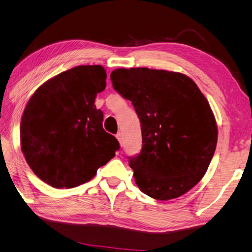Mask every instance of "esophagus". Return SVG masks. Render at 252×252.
Returning a JSON list of instances; mask_svg holds the SVG:
<instances>
[{"label":"esophagus","instance_id":"esophagus-1","mask_svg":"<svg viewBox=\"0 0 252 252\" xmlns=\"http://www.w3.org/2000/svg\"><path fill=\"white\" fill-rule=\"evenodd\" d=\"M116 137H117L118 142L121 143V144H123V134L122 133H118L117 135H116Z\"/></svg>","mask_w":252,"mask_h":252}]
</instances>
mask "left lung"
Segmentation results:
<instances>
[{"mask_svg": "<svg viewBox=\"0 0 252 252\" xmlns=\"http://www.w3.org/2000/svg\"><path fill=\"white\" fill-rule=\"evenodd\" d=\"M110 79L141 122L142 150L129 157L138 188L158 200L190 190L218 143L214 115L196 83L181 73L146 67L115 69Z\"/></svg>", "mask_w": 252, "mask_h": 252, "instance_id": "8db88e82", "label": "left lung"}]
</instances>
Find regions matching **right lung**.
<instances>
[{"mask_svg": "<svg viewBox=\"0 0 252 252\" xmlns=\"http://www.w3.org/2000/svg\"><path fill=\"white\" fill-rule=\"evenodd\" d=\"M106 69L81 65L45 82L29 99L20 124L21 150L34 175L54 188L90 181L121 145L102 127L96 94Z\"/></svg>", "mask_w": 252, "mask_h": 252, "instance_id": "1", "label": "right lung"}]
</instances>
